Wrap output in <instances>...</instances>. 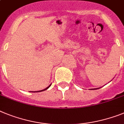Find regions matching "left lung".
Returning <instances> with one entry per match:
<instances>
[{
    "label": "left lung",
    "instance_id": "obj_1",
    "mask_svg": "<svg viewBox=\"0 0 124 124\" xmlns=\"http://www.w3.org/2000/svg\"><path fill=\"white\" fill-rule=\"evenodd\" d=\"M98 89V88H93V89H91V90H97Z\"/></svg>",
    "mask_w": 124,
    "mask_h": 124
}]
</instances>
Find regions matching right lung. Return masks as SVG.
Segmentation results:
<instances>
[{
    "mask_svg": "<svg viewBox=\"0 0 124 124\" xmlns=\"http://www.w3.org/2000/svg\"><path fill=\"white\" fill-rule=\"evenodd\" d=\"M51 85V84L50 85H49V86H47V88H45V89H44V90H39V91H37V92H43V91H44V90H47V88H49V87H50V86Z\"/></svg>",
    "mask_w": 124,
    "mask_h": 124,
    "instance_id": "1",
    "label": "right lung"
}]
</instances>
